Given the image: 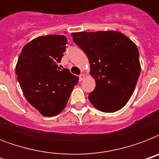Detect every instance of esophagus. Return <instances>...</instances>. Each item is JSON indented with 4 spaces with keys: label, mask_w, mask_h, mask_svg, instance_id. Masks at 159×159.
<instances>
[{
    "label": "esophagus",
    "mask_w": 159,
    "mask_h": 159,
    "mask_svg": "<svg viewBox=\"0 0 159 159\" xmlns=\"http://www.w3.org/2000/svg\"><path fill=\"white\" fill-rule=\"evenodd\" d=\"M85 77H86V76H85V74H83V73L80 75V76H79V80H80V81H82V80H83L85 78Z\"/></svg>",
    "instance_id": "34e87169"
}]
</instances>
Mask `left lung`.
<instances>
[{"label":"left lung","instance_id":"obj_1","mask_svg":"<svg viewBox=\"0 0 159 159\" xmlns=\"http://www.w3.org/2000/svg\"><path fill=\"white\" fill-rule=\"evenodd\" d=\"M73 41L87 54L96 88L88 99L99 111L112 113L125 106L140 74L139 53L130 39L118 31L77 32Z\"/></svg>","mask_w":159,"mask_h":159}]
</instances>
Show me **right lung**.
<instances>
[{"instance_id": "1", "label": "right lung", "mask_w": 159, "mask_h": 159, "mask_svg": "<svg viewBox=\"0 0 159 159\" xmlns=\"http://www.w3.org/2000/svg\"><path fill=\"white\" fill-rule=\"evenodd\" d=\"M67 41L64 35L39 36L22 48L16 72L22 92L43 116H57L65 108L78 77L61 69Z\"/></svg>"}]
</instances>
